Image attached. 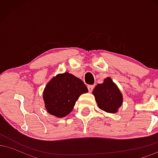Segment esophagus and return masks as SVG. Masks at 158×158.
<instances>
[{"mask_svg": "<svg viewBox=\"0 0 158 158\" xmlns=\"http://www.w3.org/2000/svg\"><path fill=\"white\" fill-rule=\"evenodd\" d=\"M94 88V85H88V89L89 90V92H91L92 90H93Z\"/></svg>", "mask_w": 158, "mask_h": 158, "instance_id": "obj_1", "label": "esophagus"}]
</instances>
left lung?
Wrapping results in <instances>:
<instances>
[{
    "mask_svg": "<svg viewBox=\"0 0 158 158\" xmlns=\"http://www.w3.org/2000/svg\"><path fill=\"white\" fill-rule=\"evenodd\" d=\"M98 106L108 113H117L123 104V95L118 87L110 77L105 79L93 90Z\"/></svg>",
    "mask_w": 158,
    "mask_h": 158,
    "instance_id": "left-lung-1",
    "label": "left lung"
}]
</instances>
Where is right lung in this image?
Returning <instances> with one entry per match:
<instances>
[{
    "label": "right lung",
    "instance_id": "right-lung-1",
    "mask_svg": "<svg viewBox=\"0 0 158 158\" xmlns=\"http://www.w3.org/2000/svg\"><path fill=\"white\" fill-rule=\"evenodd\" d=\"M88 92L80 79L65 72L56 75L48 83L43 93L45 108L56 117H66L73 110L81 94Z\"/></svg>",
    "mask_w": 158,
    "mask_h": 158
}]
</instances>
